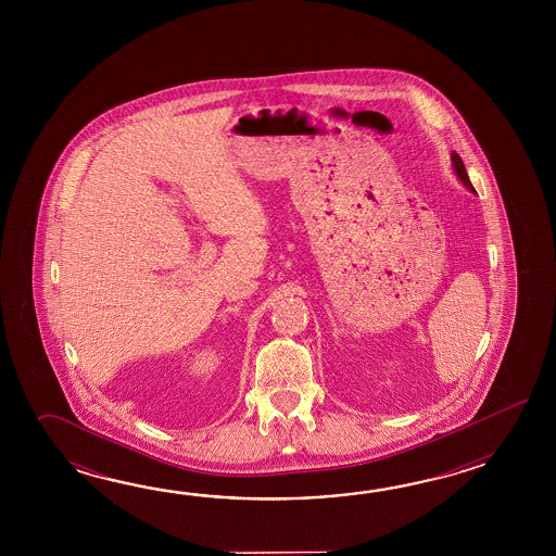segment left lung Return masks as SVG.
Returning a JSON list of instances; mask_svg holds the SVG:
<instances>
[{"instance_id":"left-lung-1","label":"left lung","mask_w":556,"mask_h":556,"mask_svg":"<svg viewBox=\"0 0 556 556\" xmlns=\"http://www.w3.org/2000/svg\"><path fill=\"white\" fill-rule=\"evenodd\" d=\"M451 163H453V170H455L457 178L462 180L463 185H465L467 189L471 190V192H475V189H472L471 180H469V177H467V170H465V165H463L462 156H459L457 153L451 154Z\"/></svg>"}]
</instances>
